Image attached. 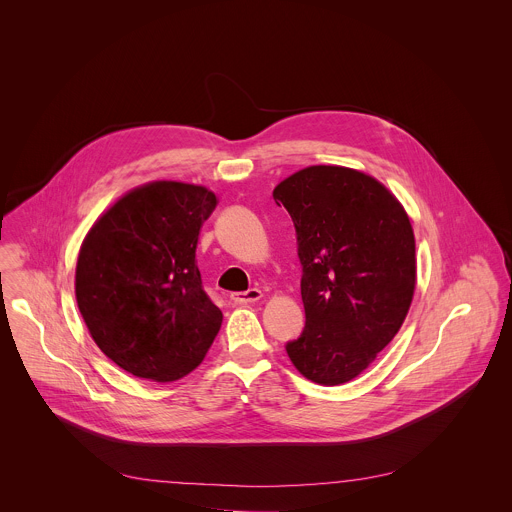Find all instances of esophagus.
<instances>
[{"mask_svg":"<svg viewBox=\"0 0 512 512\" xmlns=\"http://www.w3.org/2000/svg\"><path fill=\"white\" fill-rule=\"evenodd\" d=\"M260 297H262V292L256 290V288H252V290H248V292H236L230 295V299H232L234 303H240V305L254 303V301H258Z\"/></svg>","mask_w":512,"mask_h":512,"instance_id":"obj_1","label":"esophagus"}]
</instances>
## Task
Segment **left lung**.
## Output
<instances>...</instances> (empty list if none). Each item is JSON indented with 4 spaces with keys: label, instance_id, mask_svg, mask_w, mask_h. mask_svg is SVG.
Returning <instances> with one entry per match:
<instances>
[{
    "label": "left lung",
    "instance_id": "obj_1",
    "mask_svg": "<svg viewBox=\"0 0 512 512\" xmlns=\"http://www.w3.org/2000/svg\"><path fill=\"white\" fill-rule=\"evenodd\" d=\"M290 213L301 264L305 327L286 343L317 384L361 374L394 339L416 288V242L396 197L337 165L301 169L274 189Z\"/></svg>",
    "mask_w": 512,
    "mask_h": 512
}]
</instances>
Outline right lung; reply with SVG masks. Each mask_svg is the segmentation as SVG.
<instances>
[{"instance_id":"add662e5","label":"right lung","mask_w":512,"mask_h":512,"mask_svg":"<svg viewBox=\"0 0 512 512\" xmlns=\"http://www.w3.org/2000/svg\"><path fill=\"white\" fill-rule=\"evenodd\" d=\"M217 197L155 181L124 195L86 234L76 303L100 347L134 376L171 382L201 365L222 311L203 290L195 250Z\"/></svg>"}]
</instances>
